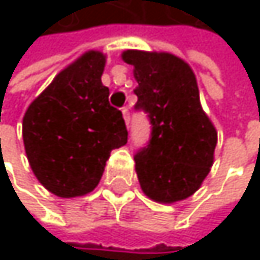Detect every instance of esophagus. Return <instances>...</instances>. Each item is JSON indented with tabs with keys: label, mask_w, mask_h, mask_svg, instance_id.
Returning <instances> with one entry per match:
<instances>
[{
	"label": "esophagus",
	"mask_w": 260,
	"mask_h": 260,
	"mask_svg": "<svg viewBox=\"0 0 260 260\" xmlns=\"http://www.w3.org/2000/svg\"><path fill=\"white\" fill-rule=\"evenodd\" d=\"M121 114H123L124 123L129 124V107H123V109H121Z\"/></svg>",
	"instance_id": "34e87169"
}]
</instances>
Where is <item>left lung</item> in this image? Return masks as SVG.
<instances>
[{
	"label": "left lung",
	"instance_id": "obj_1",
	"mask_svg": "<svg viewBox=\"0 0 260 260\" xmlns=\"http://www.w3.org/2000/svg\"><path fill=\"white\" fill-rule=\"evenodd\" d=\"M121 59L134 67L136 109L153 124L146 148L136 154L143 193L173 204L192 197L214 164L217 129L200 103L193 70L170 53L126 49Z\"/></svg>",
	"mask_w": 260,
	"mask_h": 260
}]
</instances>
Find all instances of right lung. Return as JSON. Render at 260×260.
Masks as SVG:
<instances>
[{
    "mask_svg": "<svg viewBox=\"0 0 260 260\" xmlns=\"http://www.w3.org/2000/svg\"><path fill=\"white\" fill-rule=\"evenodd\" d=\"M104 67L101 51L84 53L57 73L24 112L29 165L56 197L90 193L111 151L127 142L123 115L109 104V88L101 82Z\"/></svg>",
    "mask_w": 260,
    "mask_h": 260,
    "instance_id": "right-lung-1",
    "label": "right lung"
}]
</instances>
